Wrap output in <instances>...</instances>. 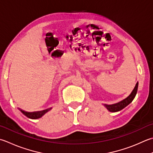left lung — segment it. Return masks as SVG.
Instances as JSON below:
<instances>
[{
    "label": "left lung",
    "mask_w": 153,
    "mask_h": 153,
    "mask_svg": "<svg viewBox=\"0 0 153 153\" xmlns=\"http://www.w3.org/2000/svg\"><path fill=\"white\" fill-rule=\"evenodd\" d=\"M137 89H138V83H137L135 87H134V89L133 91L131 92V94L128 95V96L123 100V101H120L117 103H115L113 105H106L105 104L104 106L106 107L107 110L109 111L110 112H117L119 111L122 110L123 109H124L125 107H126L128 104H130L131 102H132L133 100H134V97L137 94Z\"/></svg>",
    "instance_id": "1"
}]
</instances>
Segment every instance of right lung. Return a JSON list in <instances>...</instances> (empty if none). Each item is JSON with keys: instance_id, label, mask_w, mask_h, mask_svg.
Returning <instances> with one entry per match:
<instances>
[{"instance_id": "right-lung-1", "label": "right lung", "mask_w": 153, "mask_h": 153, "mask_svg": "<svg viewBox=\"0 0 153 153\" xmlns=\"http://www.w3.org/2000/svg\"><path fill=\"white\" fill-rule=\"evenodd\" d=\"M52 109V108H49L47 109H45L43 111H35V112H27L25 111L22 110L20 109V111L22 112L24 115H26L27 117L32 119H37L42 117L44 115L46 114L47 112H48L50 110Z\"/></svg>"}]
</instances>
